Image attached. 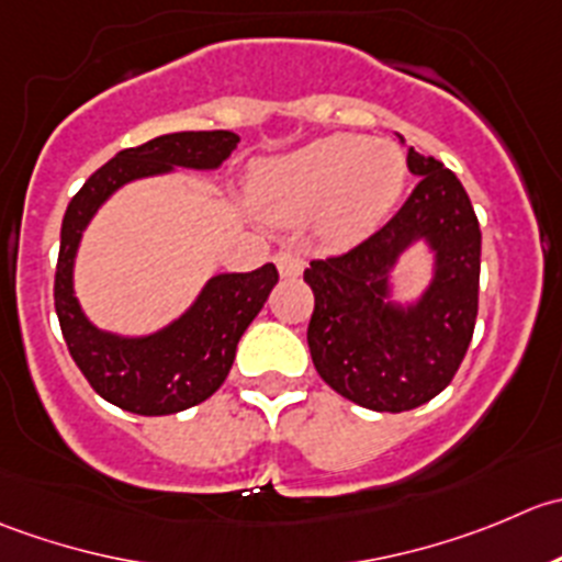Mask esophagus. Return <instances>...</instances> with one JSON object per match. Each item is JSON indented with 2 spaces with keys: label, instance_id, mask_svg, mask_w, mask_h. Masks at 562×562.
<instances>
[{
  "label": "esophagus",
  "instance_id": "34e87169",
  "mask_svg": "<svg viewBox=\"0 0 562 562\" xmlns=\"http://www.w3.org/2000/svg\"><path fill=\"white\" fill-rule=\"evenodd\" d=\"M276 265H279L281 279H297L303 273V257L297 251H281L276 257Z\"/></svg>",
  "mask_w": 562,
  "mask_h": 562
}]
</instances>
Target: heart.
Masks as SVG:
<instances>
[{
	"mask_svg": "<svg viewBox=\"0 0 562 562\" xmlns=\"http://www.w3.org/2000/svg\"><path fill=\"white\" fill-rule=\"evenodd\" d=\"M404 177L407 164L396 144L341 133L265 160L254 177V199L279 224L322 213L330 240L352 243L391 213Z\"/></svg>",
	"mask_w": 562,
	"mask_h": 562,
	"instance_id": "heart-1",
	"label": "heart"
}]
</instances>
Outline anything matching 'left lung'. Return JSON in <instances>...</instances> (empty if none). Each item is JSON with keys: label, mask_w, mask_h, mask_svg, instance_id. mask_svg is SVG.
<instances>
[{"label": "left lung", "mask_w": 562, "mask_h": 562, "mask_svg": "<svg viewBox=\"0 0 562 562\" xmlns=\"http://www.w3.org/2000/svg\"><path fill=\"white\" fill-rule=\"evenodd\" d=\"M418 186L369 240L316 259L303 279L314 292L308 349L322 380L376 413H404L446 391L472 341L481 276V229L451 169L409 147ZM415 245L430 251L427 286L395 297V268Z\"/></svg>", "instance_id": "1"}]
</instances>
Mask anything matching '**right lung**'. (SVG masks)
I'll return each instance as SVG.
<instances>
[{
    "instance_id": "1",
    "label": "right lung",
    "mask_w": 562,
    "mask_h": 562,
    "mask_svg": "<svg viewBox=\"0 0 562 562\" xmlns=\"http://www.w3.org/2000/svg\"><path fill=\"white\" fill-rule=\"evenodd\" d=\"M232 131L166 133L116 153L70 199L63 218L54 305L70 355L98 396L125 413L171 415L202 404L224 385L237 341L279 283L276 265L251 273H218L169 325L142 336L98 327L76 297V257L98 210L122 186L177 169L215 171L235 153Z\"/></svg>"
}]
</instances>
